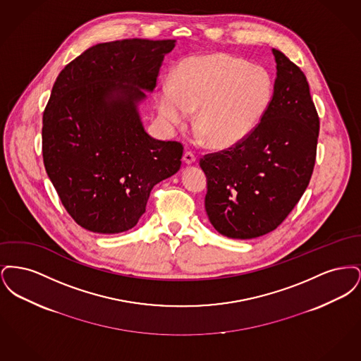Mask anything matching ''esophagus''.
<instances>
[{
  "label": "esophagus",
  "mask_w": 361,
  "mask_h": 361,
  "mask_svg": "<svg viewBox=\"0 0 361 361\" xmlns=\"http://www.w3.org/2000/svg\"><path fill=\"white\" fill-rule=\"evenodd\" d=\"M183 161H184V164H187V165H192V164H195L196 157H195L193 153H190V152H185L184 155H183Z\"/></svg>",
  "instance_id": "obj_1"
}]
</instances>
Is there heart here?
Here are the masks:
<instances>
[{
  "label": "heart",
  "mask_w": 361,
  "mask_h": 361,
  "mask_svg": "<svg viewBox=\"0 0 361 361\" xmlns=\"http://www.w3.org/2000/svg\"><path fill=\"white\" fill-rule=\"evenodd\" d=\"M272 92V78L264 68L222 52L196 55L174 69L172 84L158 86L155 106L168 127L184 126L196 109L199 137H207L215 149H230L257 128Z\"/></svg>",
  "instance_id": "b5f03b06"
}]
</instances>
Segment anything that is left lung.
Listing matches in <instances>:
<instances>
[{
    "instance_id": "8db88e82",
    "label": "left lung",
    "mask_w": 361,
    "mask_h": 361,
    "mask_svg": "<svg viewBox=\"0 0 361 361\" xmlns=\"http://www.w3.org/2000/svg\"><path fill=\"white\" fill-rule=\"evenodd\" d=\"M276 80L257 128L237 146L200 159L207 215L224 237L252 240L274 231L309 185L319 118L303 71L272 49Z\"/></svg>"
}]
</instances>
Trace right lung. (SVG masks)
Here are the masks:
<instances>
[{
    "mask_svg": "<svg viewBox=\"0 0 361 361\" xmlns=\"http://www.w3.org/2000/svg\"><path fill=\"white\" fill-rule=\"evenodd\" d=\"M174 46L172 39L100 43L52 86L42 130L46 172L71 218L89 231L133 228L155 184L181 166L183 145L150 137L139 115Z\"/></svg>",
    "mask_w": 361,
    "mask_h": 361,
    "instance_id": "add662e5",
    "label": "right lung"
}]
</instances>
